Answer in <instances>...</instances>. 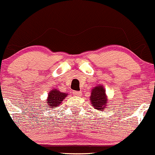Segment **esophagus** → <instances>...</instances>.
<instances>
[{
    "mask_svg": "<svg viewBox=\"0 0 155 155\" xmlns=\"http://www.w3.org/2000/svg\"><path fill=\"white\" fill-rule=\"evenodd\" d=\"M73 94L74 96H81L82 93H81V91H73Z\"/></svg>",
    "mask_w": 155,
    "mask_h": 155,
    "instance_id": "obj_1",
    "label": "esophagus"
}]
</instances>
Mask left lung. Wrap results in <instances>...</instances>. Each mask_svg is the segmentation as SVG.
Masks as SVG:
<instances>
[{"label":"left lung","mask_w":155,"mask_h":155,"mask_svg":"<svg viewBox=\"0 0 155 155\" xmlns=\"http://www.w3.org/2000/svg\"><path fill=\"white\" fill-rule=\"evenodd\" d=\"M90 101L94 109L101 111L106 108L107 98L103 86L102 85L97 86L92 89L90 96Z\"/></svg>","instance_id":"8db88e82"}]
</instances>
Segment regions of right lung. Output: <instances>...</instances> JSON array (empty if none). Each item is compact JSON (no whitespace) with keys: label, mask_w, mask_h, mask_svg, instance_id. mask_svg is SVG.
Wrapping results in <instances>:
<instances>
[{"label":"right lung","mask_w":155,"mask_h":155,"mask_svg":"<svg viewBox=\"0 0 155 155\" xmlns=\"http://www.w3.org/2000/svg\"><path fill=\"white\" fill-rule=\"evenodd\" d=\"M67 96V94L61 92L57 88H54V89L51 90L48 94L47 103L50 106L49 107L53 109L55 107H58L59 105L63 102Z\"/></svg>","instance_id":"1"}]
</instances>
